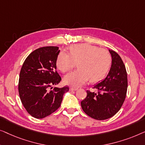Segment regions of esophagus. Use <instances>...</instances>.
Listing matches in <instances>:
<instances>
[{
	"label": "esophagus",
	"instance_id": "34e87169",
	"mask_svg": "<svg viewBox=\"0 0 145 145\" xmlns=\"http://www.w3.org/2000/svg\"><path fill=\"white\" fill-rule=\"evenodd\" d=\"M78 88H77V87H70V91H77Z\"/></svg>",
	"mask_w": 145,
	"mask_h": 145
}]
</instances>
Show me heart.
Listing matches in <instances>:
<instances>
[{
	"label": "heart",
	"instance_id": "1",
	"mask_svg": "<svg viewBox=\"0 0 145 145\" xmlns=\"http://www.w3.org/2000/svg\"><path fill=\"white\" fill-rule=\"evenodd\" d=\"M111 62V56L106 50L84 43L71 46L69 54L61 52L57 58L56 66L64 73L72 69L77 62L79 69L67 74L64 82L79 87L90 78L91 81H97L105 77L110 68Z\"/></svg>",
	"mask_w": 145,
	"mask_h": 145
}]
</instances>
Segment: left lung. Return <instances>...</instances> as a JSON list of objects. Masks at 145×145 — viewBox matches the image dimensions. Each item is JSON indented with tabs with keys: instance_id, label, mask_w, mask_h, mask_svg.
Here are the masks:
<instances>
[{
	"instance_id": "8db88e82",
	"label": "left lung",
	"mask_w": 145,
	"mask_h": 145,
	"mask_svg": "<svg viewBox=\"0 0 145 145\" xmlns=\"http://www.w3.org/2000/svg\"><path fill=\"white\" fill-rule=\"evenodd\" d=\"M112 64L106 77L94 85L98 92L87 91V97L81 103L84 112L97 120L108 119L121 108L126 97L127 75L121 57L108 50Z\"/></svg>"
}]
</instances>
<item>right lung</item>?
Returning a JSON list of instances; mask_svg holds the SVG:
<instances>
[{
  "instance_id": "add662e5",
  "label": "right lung",
  "mask_w": 145,
  "mask_h": 145,
  "mask_svg": "<svg viewBox=\"0 0 145 145\" xmlns=\"http://www.w3.org/2000/svg\"><path fill=\"white\" fill-rule=\"evenodd\" d=\"M57 46H44L33 51L24 61L20 73L18 91L22 105L33 117L42 119L60 106L69 88L54 87L61 81L56 72L60 53Z\"/></svg>"
}]
</instances>
